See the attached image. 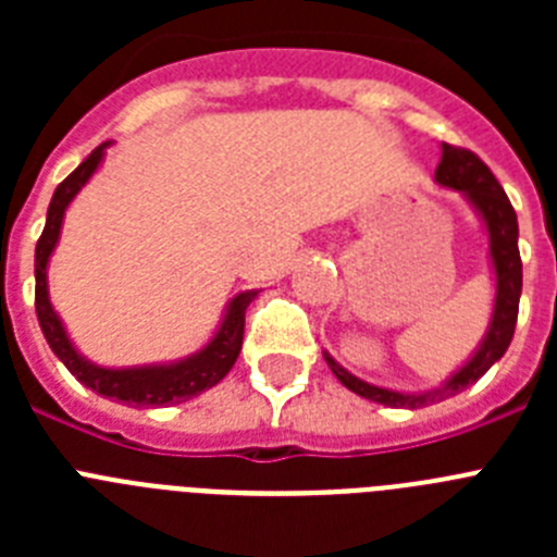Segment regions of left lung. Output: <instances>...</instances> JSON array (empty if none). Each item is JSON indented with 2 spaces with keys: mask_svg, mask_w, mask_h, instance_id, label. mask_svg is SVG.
<instances>
[{
  "mask_svg": "<svg viewBox=\"0 0 557 557\" xmlns=\"http://www.w3.org/2000/svg\"><path fill=\"white\" fill-rule=\"evenodd\" d=\"M435 181L441 186H449V189L462 191L469 203L474 206L480 220L485 223L488 231V256L491 264H494L496 275V301H494V314H491V326L482 337L480 348L474 351V357L466 362L457 373H451L444 385L435 387V391L426 393H398L387 391V387L368 385L362 379H357L354 373H348L346 368L337 366L326 351L323 359L329 362L334 376L343 382L351 393L362 398H371L385 407H405V410H418V407L435 405V401H444V398L457 396L460 391H466L469 385H474L476 379L485 376L496 359H502V354L508 351L510 339L516 332V318H519V298H521V256H519V223H516V211L510 206L508 195L499 186V181L494 178V172L485 166V161L471 150H462V147L444 145L441 152V164L435 170Z\"/></svg>",
  "mask_w": 557,
  "mask_h": 557,
  "instance_id": "1",
  "label": "left lung"
}]
</instances>
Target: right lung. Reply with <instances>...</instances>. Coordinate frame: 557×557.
Returning <instances> with one entry per match:
<instances>
[{"instance_id": "add662e5", "label": "right lung", "mask_w": 557, "mask_h": 557, "mask_svg": "<svg viewBox=\"0 0 557 557\" xmlns=\"http://www.w3.org/2000/svg\"><path fill=\"white\" fill-rule=\"evenodd\" d=\"M106 147L100 145L91 150L86 161L77 166L69 178L58 184L55 195L49 200L47 209V225L44 234L36 245V314L41 323V332L47 337L49 348L55 351L63 366L69 368L77 382L91 387L95 393L106 398H116L125 401L127 407H170L189 401V398L200 396L203 391L214 387L225 373L234 368L239 348H243V334H245V309L253 301L256 293H239L231 298L225 318L220 323L218 334L200 348L198 354H189L186 359L170 362V366H141V368H100L95 362H88L69 339L66 329H63L61 318L55 314L52 304H49V289H47V264L49 256L55 250L58 236H61L63 214L66 206L75 200L77 191L88 184V178L95 175L100 166Z\"/></svg>"}]
</instances>
